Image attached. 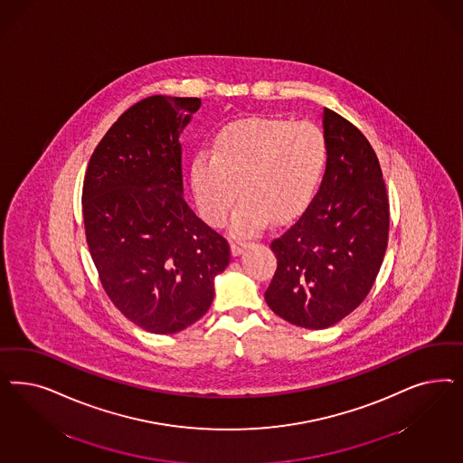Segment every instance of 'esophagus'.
<instances>
[{
  "label": "esophagus",
  "mask_w": 463,
  "mask_h": 463,
  "mask_svg": "<svg viewBox=\"0 0 463 463\" xmlns=\"http://www.w3.org/2000/svg\"><path fill=\"white\" fill-rule=\"evenodd\" d=\"M249 245H250V241H247V240H233V241H232V254H241Z\"/></svg>",
  "instance_id": "esophagus-1"
}]
</instances>
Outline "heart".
Wrapping results in <instances>:
<instances>
[{
    "mask_svg": "<svg viewBox=\"0 0 463 463\" xmlns=\"http://www.w3.org/2000/svg\"><path fill=\"white\" fill-rule=\"evenodd\" d=\"M327 164L324 131L310 120L284 118L233 120L220 129L211 155L191 164V189L203 218L223 224L237 194L243 197L232 218L239 235L298 216L310 204Z\"/></svg>",
    "mask_w": 463,
    "mask_h": 463,
    "instance_id": "b5f03b06",
    "label": "heart"
}]
</instances>
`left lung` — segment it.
<instances>
[{
	"instance_id": "1",
	"label": "left lung",
	"mask_w": 463,
	"mask_h": 463,
	"mask_svg": "<svg viewBox=\"0 0 463 463\" xmlns=\"http://www.w3.org/2000/svg\"><path fill=\"white\" fill-rule=\"evenodd\" d=\"M327 164L314 201L270 241L278 269L269 308L297 327L327 328L356 310L373 286L388 241V197L372 145L324 109Z\"/></svg>"
}]
</instances>
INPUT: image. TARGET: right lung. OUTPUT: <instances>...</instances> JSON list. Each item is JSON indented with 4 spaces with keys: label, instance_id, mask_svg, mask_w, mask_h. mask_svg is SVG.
<instances>
[{
    "label": "right lung",
    "instance_id": "add662e5",
    "mask_svg": "<svg viewBox=\"0 0 463 463\" xmlns=\"http://www.w3.org/2000/svg\"><path fill=\"white\" fill-rule=\"evenodd\" d=\"M201 107L155 95L128 109L90 158L83 222L105 293L136 326L175 334L208 312L228 241L184 199L180 135Z\"/></svg>",
    "mask_w": 463,
    "mask_h": 463
}]
</instances>
